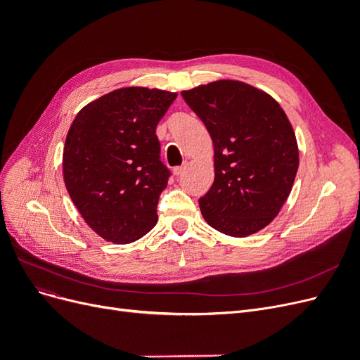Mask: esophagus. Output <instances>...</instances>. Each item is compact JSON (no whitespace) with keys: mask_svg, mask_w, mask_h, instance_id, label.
I'll return each instance as SVG.
<instances>
[{"mask_svg":"<svg viewBox=\"0 0 360 360\" xmlns=\"http://www.w3.org/2000/svg\"><path fill=\"white\" fill-rule=\"evenodd\" d=\"M188 169V163H183V165L181 167H176V168H174L172 169V172H174V176H181V174L184 172V171H186Z\"/></svg>","mask_w":360,"mask_h":360,"instance_id":"34e87169","label":"esophagus"}]
</instances>
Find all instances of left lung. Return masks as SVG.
I'll list each match as a JSON object with an SVG mask.
<instances>
[{
    "mask_svg": "<svg viewBox=\"0 0 360 360\" xmlns=\"http://www.w3.org/2000/svg\"><path fill=\"white\" fill-rule=\"evenodd\" d=\"M181 96L214 147V181L200 198L204 219L233 237L263 230L287 201L299 168L285 112L274 97L240 81H216Z\"/></svg>",
    "mask_w": 360,
    "mask_h": 360,
    "instance_id": "8db88e82",
    "label": "left lung"
}]
</instances>
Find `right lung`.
<instances>
[{
  "label": "right lung",
  "mask_w": 360,
  "mask_h": 360,
  "mask_svg": "<svg viewBox=\"0 0 360 360\" xmlns=\"http://www.w3.org/2000/svg\"><path fill=\"white\" fill-rule=\"evenodd\" d=\"M177 93L127 86L84 106L63 153L68 192L85 222L117 245L132 243L158 222L171 176L160 160L156 126Z\"/></svg>",
  "instance_id": "obj_1"
}]
</instances>
